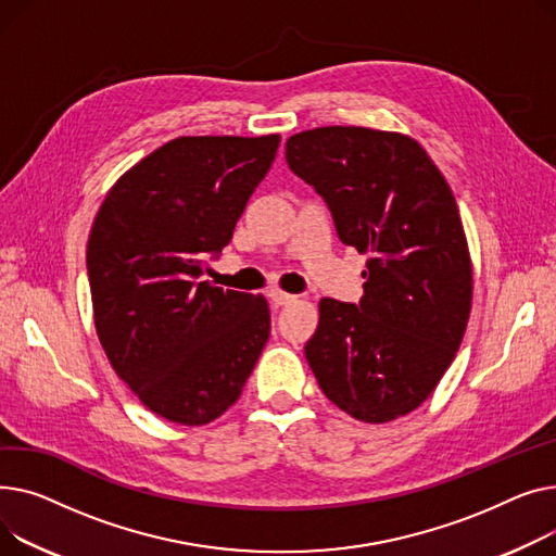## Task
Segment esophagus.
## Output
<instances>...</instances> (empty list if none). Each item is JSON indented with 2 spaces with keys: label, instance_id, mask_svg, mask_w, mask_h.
Returning <instances> with one entry per match:
<instances>
[{
  "label": "esophagus",
  "instance_id": "obj_1",
  "mask_svg": "<svg viewBox=\"0 0 556 556\" xmlns=\"http://www.w3.org/2000/svg\"><path fill=\"white\" fill-rule=\"evenodd\" d=\"M269 299L276 307H282V305H289V303L296 301V296H291V293H285V291H271Z\"/></svg>",
  "mask_w": 556,
  "mask_h": 556
}]
</instances>
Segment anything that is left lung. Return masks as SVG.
I'll return each mask as SVG.
<instances>
[{"label":"left lung","mask_w":556,"mask_h":556,"mask_svg":"<svg viewBox=\"0 0 556 556\" xmlns=\"http://www.w3.org/2000/svg\"><path fill=\"white\" fill-rule=\"evenodd\" d=\"M293 175L328 204L343 244L370 253L364 296L323 299L307 364L330 402L383 424L427 400L458 352L473 271L453 192L417 141L330 125L287 139Z\"/></svg>","instance_id":"left-lung-1"}]
</instances>
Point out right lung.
Returning <instances> with one entry per match:
<instances>
[{
    "mask_svg": "<svg viewBox=\"0 0 556 556\" xmlns=\"http://www.w3.org/2000/svg\"><path fill=\"white\" fill-rule=\"evenodd\" d=\"M278 146V135L173 139L98 208L87 242L96 332L116 375L163 419L202 427L219 417L269 339L263 296L200 278Z\"/></svg>",
    "mask_w": 556,
    "mask_h": 556,
    "instance_id": "add662e5",
    "label": "right lung"
}]
</instances>
